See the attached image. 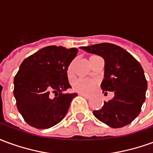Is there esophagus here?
<instances>
[{
	"instance_id": "obj_1",
	"label": "esophagus",
	"mask_w": 153,
	"mask_h": 153,
	"mask_svg": "<svg viewBox=\"0 0 153 153\" xmlns=\"http://www.w3.org/2000/svg\"><path fill=\"white\" fill-rule=\"evenodd\" d=\"M79 95L81 97H84V98H86V99H89V98H90L89 97L87 96V95H85V94H83V93H80Z\"/></svg>"
}]
</instances>
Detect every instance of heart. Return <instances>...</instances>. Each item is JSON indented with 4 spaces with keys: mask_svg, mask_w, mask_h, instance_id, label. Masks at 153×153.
<instances>
[{
    "mask_svg": "<svg viewBox=\"0 0 153 153\" xmlns=\"http://www.w3.org/2000/svg\"><path fill=\"white\" fill-rule=\"evenodd\" d=\"M96 57L98 56H93L90 57L89 60H92V59L96 58ZM72 67H73V63L71 64L68 68V74H69L72 73ZM95 85H96V82L94 80L80 78V79H78L74 82L73 89L78 92V93H83V94H90L93 92Z\"/></svg>",
    "mask_w": 153,
    "mask_h": 153,
    "instance_id": "heart-1",
    "label": "heart"
}]
</instances>
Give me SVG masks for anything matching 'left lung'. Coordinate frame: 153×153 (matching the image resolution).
Returning a JSON list of instances; mask_svg holds the SVG:
<instances>
[{"label":"left lung","mask_w":153,"mask_h":153,"mask_svg":"<svg viewBox=\"0 0 153 153\" xmlns=\"http://www.w3.org/2000/svg\"><path fill=\"white\" fill-rule=\"evenodd\" d=\"M80 48L104 59L105 79L101 88L103 93H115L112 99L104 102L101 109L93 111L94 116L112 128L130 124L139 115L146 98L148 83L141 65L115 44L104 42Z\"/></svg>","instance_id":"left-lung-1"}]
</instances>
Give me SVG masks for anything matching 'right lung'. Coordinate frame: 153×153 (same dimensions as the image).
I'll use <instances>...</instances> for the list:
<instances>
[{
    "label": "right lung",
    "instance_id": "right-lung-1",
    "mask_svg": "<svg viewBox=\"0 0 153 153\" xmlns=\"http://www.w3.org/2000/svg\"><path fill=\"white\" fill-rule=\"evenodd\" d=\"M77 48L49 46L27 57L14 79L19 111L27 124L42 129L60 123L76 93L63 94L71 88L67 70Z\"/></svg>",
    "mask_w": 153,
    "mask_h": 153
}]
</instances>
